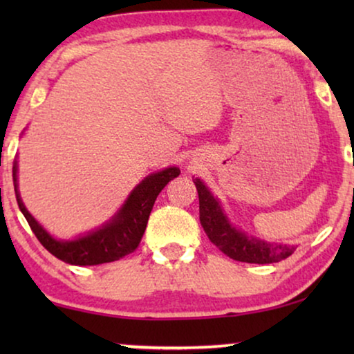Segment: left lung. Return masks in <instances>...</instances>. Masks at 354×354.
Here are the masks:
<instances>
[{
	"label": "left lung",
	"instance_id": "8db88e82",
	"mask_svg": "<svg viewBox=\"0 0 354 354\" xmlns=\"http://www.w3.org/2000/svg\"><path fill=\"white\" fill-rule=\"evenodd\" d=\"M200 198V221L209 240L222 253L235 261L250 264L279 263L297 250L293 245L272 243L245 234L232 224L221 201L212 195L201 178H193Z\"/></svg>",
	"mask_w": 354,
	"mask_h": 354
}]
</instances>
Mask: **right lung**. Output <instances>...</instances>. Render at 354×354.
<instances>
[{"label": "right lung", "instance_id": "obj_1", "mask_svg": "<svg viewBox=\"0 0 354 354\" xmlns=\"http://www.w3.org/2000/svg\"><path fill=\"white\" fill-rule=\"evenodd\" d=\"M178 174H180V169L176 166L149 174L130 192L124 205L108 222H104L98 229L86 232L85 235H79L74 240H59L55 239L27 211L26 205L22 203L21 193H19L17 161H14L12 166V180L19 209L22 211L32 232L53 256L74 266L113 263V261H118L132 253L145 234L149 212L153 209L158 195Z\"/></svg>", "mask_w": 354, "mask_h": 354}]
</instances>
